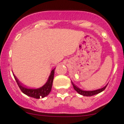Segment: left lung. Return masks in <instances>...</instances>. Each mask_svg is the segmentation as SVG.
<instances>
[{
    "label": "left lung",
    "mask_w": 124,
    "mask_h": 124,
    "mask_svg": "<svg viewBox=\"0 0 124 124\" xmlns=\"http://www.w3.org/2000/svg\"><path fill=\"white\" fill-rule=\"evenodd\" d=\"M71 83H72L74 89V90L77 92V93L82 95L83 96H86V97H91V96L95 95H97L98 94V93H100V92H102V91L106 89V87H107V85H108V84L106 85L104 87H102V88L101 89H97V90H93V91H83V90L80 89L79 87H77V86L75 85L72 82H71Z\"/></svg>",
    "instance_id": "obj_1"
}]
</instances>
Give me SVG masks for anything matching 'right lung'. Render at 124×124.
<instances>
[{
    "mask_svg": "<svg viewBox=\"0 0 124 124\" xmlns=\"http://www.w3.org/2000/svg\"><path fill=\"white\" fill-rule=\"evenodd\" d=\"M55 68L51 71L50 75L48 77L47 82L42 86L37 89L28 88V87L23 86L22 83H20V82L18 81V80L17 79L16 76H14V77L16 81L17 82L18 87H20V89L23 93L29 96V97L39 99L40 98H44L45 97L48 95L50 92H51L52 85H53V78H54Z\"/></svg>",
    "mask_w": 124,
    "mask_h": 124,
    "instance_id": "1",
    "label": "right lung"
}]
</instances>
